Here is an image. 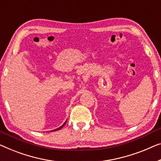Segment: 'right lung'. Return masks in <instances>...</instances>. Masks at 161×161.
<instances>
[{
    "instance_id": "add662e5",
    "label": "right lung",
    "mask_w": 161,
    "mask_h": 161,
    "mask_svg": "<svg viewBox=\"0 0 161 161\" xmlns=\"http://www.w3.org/2000/svg\"><path fill=\"white\" fill-rule=\"evenodd\" d=\"M66 122H65V123H64V124H63V125H62V126H60V127H59V128H58V129H55V130H53V131H56V130H59V129H61V128H62V127H63V126H64V125H65V124H66Z\"/></svg>"
}]
</instances>
